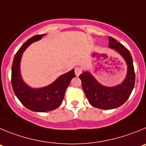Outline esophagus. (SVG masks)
I'll list each match as a JSON object with an SVG mask.
<instances>
[{
    "mask_svg": "<svg viewBox=\"0 0 146 146\" xmlns=\"http://www.w3.org/2000/svg\"><path fill=\"white\" fill-rule=\"evenodd\" d=\"M82 72V68H80V67H76L75 68V73H76V76H78Z\"/></svg>",
    "mask_w": 146,
    "mask_h": 146,
    "instance_id": "esophagus-1",
    "label": "esophagus"
}]
</instances>
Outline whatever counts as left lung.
Listing matches in <instances>:
<instances>
[{"label": "left lung", "instance_id": "obj_1", "mask_svg": "<svg viewBox=\"0 0 146 146\" xmlns=\"http://www.w3.org/2000/svg\"><path fill=\"white\" fill-rule=\"evenodd\" d=\"M109 48L117 52L124 59L127 66V74L121 84L113 86L102 84L89 70H84L79 76L83 90L89 103L102 110L120 107L130 96L135 86V75L130 52L112 37H108Z\"/></svg>", "mask_w": 146, "mask_h": 146}]
</instances>
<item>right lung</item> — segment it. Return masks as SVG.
Here are the masks:
<instances>
[{"label": "right lung", "mask_w": 146, "mask_h": 146, "mask_svg": "<svg viewBox=\"0 0 146 146\" xmlns=\"http://www.w3.org/2000/svg\"><path fill=\"white\" fill-rule=\"evenodd\" d=\"M45 35H35L28 39L14 56L11 68V84L14 94L23 106L34 112H47L57 108L63 100L70 81L76 77L73 69L44 87H31L25 82L20 69L22 54L29 46L40 40Z\"/></svg>", "instance_id": "add662e5"}]
</instances>
